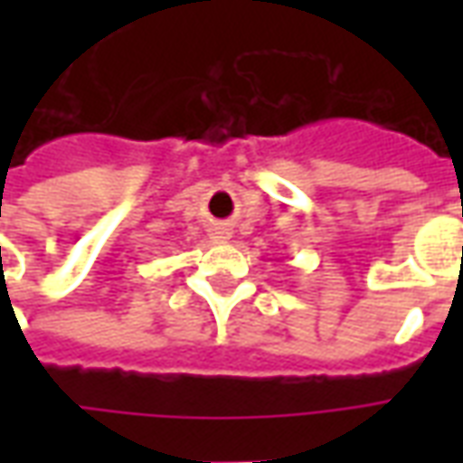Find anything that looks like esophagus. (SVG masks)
I'll return each mask as SVG.
<instances>
[{
    "instance_id": "1",
    "label": "esophagus",
    "mask_w": 463,
    "mask_h": 463,
    "mask_svg": "<svg viewBox=\"0 0 463 463\" xmlns=\"http://www.w3.org/2000/svg\"><path fill=\"white\" fill-rule=\"evenodd\" d=\"M231 238H232L231 228H225V225H215V228H211L213 242H231Z\"/></svg>"
}]
</instances>
